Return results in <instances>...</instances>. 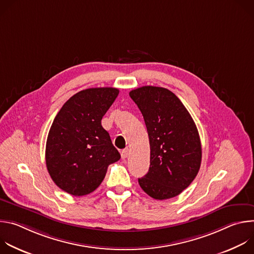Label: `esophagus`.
Masks as SVG:
<instances>
[{"label":"esophagus","instance_id":"34e87169","mask_svg":"<svg viewBox=\"0 0 254 254\" xmlns=\"http://www.w3.org/2000/svg\"><path fill=\"white\" fill-rule=\"evenodd\" d=\"M128 154H129V150L128 149H125L123 152H122V159L123 160H126L127 157H128Z\"/></svg>","mask_w":254,"mask_h":254}]
</instances>
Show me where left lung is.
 <instances>
[{
	"label": "left lung",
	"mask_w": 254,
	"mask_h": 254,
	"mask_svg": "<svg viewBox=\"0 0 254 254\" xmlns=\"http://www.w3.org/2000/svg\"><path fill=\"white\" fill-rule=\"evenodd\" d=\"M143 117L150 139V169L138 179L156 200L182 193L197 176L202 159L198 129L187 108L169 89L142 86L129 92Z\"/></svg>",
	"instance_id": "obj_1"
}]
</instances>
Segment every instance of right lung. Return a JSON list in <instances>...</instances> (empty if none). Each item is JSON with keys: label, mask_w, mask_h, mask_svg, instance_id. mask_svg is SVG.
<instances>
[{"label": "right lung", "mask_w": 254, "mask_h": 254, "mask_svg": "<svg viewBox=\"0 0 254 254\" xmlns=\"http://www.w3.org/2000/svg\"><path fill=\"white\" fill-rule=\"evenodd\" d=\"M119 92L113 87L81 90L63 104L53 121L46 142V166L53 182L70 195L93 192L107 167L121 159L101 126Z\"/></svg>", "instance_id": "right-lung-1"}]
</instances>
